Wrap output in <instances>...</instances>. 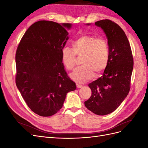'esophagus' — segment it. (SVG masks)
I'll use <instances>...</instances> for the list:
<instances>
[{"label":"esophagus","instance_id":"34e87169","mask_svg":"<svg viewBox=\"0 0 148 148\" xmlns=\"http://www.w3.org/2000/svg\"><path fill=\"white\" fill-rule=\"evenodd\" d=\"M77 88H82L83 86L82 84H78V83H77Z\"/></svg>","mask_w":148,"mask_h":148}]
</instances>
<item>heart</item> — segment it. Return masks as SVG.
Here are the masks:
<instances>
[{"label": "heart", "mask_w": 148, "mask_h": 148, "mask_svg": "<svg viewBox=\"0 0 148 148\" xmlns=\"http://www.w3.org/2000/svg\"><path fill=\"white\" fill-rule=\"evenodd\" d=\"M73 49L64 47L61 51V59L65 69L73 70L75 65L76 55H83V65L78 66L70 74L71 78L78 83H84L104 71L109 60V47L104 38L95 36L83 35L71 43Z\"/></svg>", "instance_id": "b5f03b06"}]
</instances>
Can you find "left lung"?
Returning <instances> with one entry per match:
<instances>
[{
	"label": "left lung",
	"mask_w": 148,
	"mask_h": 148,
	"mask_svg": "<svg viewBox=\"0 0 148 148\" xmlns=\"http://www.w3.org/2000/svg\"><path fill=\"white\" fill-rule=\"evenodd\" d=\"M95 25L102 28L108 39L109 60L102 77L88 84L92 94L84 105L94 114L105 115L117 109L128 95L133 58L127 36L117 23L106 19Z\"/></svg>",
	"instance_id": "8db88e82"
}]
</instances>
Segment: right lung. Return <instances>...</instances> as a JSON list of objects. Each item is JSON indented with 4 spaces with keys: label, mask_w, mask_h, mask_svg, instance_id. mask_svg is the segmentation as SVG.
<instances>
[{
    "label": "right lung",
    "mask_w": 148,
    "mask_h": 148,
    "mask_svg": "<svg viewBox=\"0 0 148 148\" xmlns=\"http://www.w3.org/2000/svg\"><path fill=\"white\" fill-rule=\"evenodd\" d=\"M71 24L41 20L26 31L17 47L15 82L29 109L42 117L56 114L66 94L77 88L68 77L61 51Z\"/></svg>",
    "instance_id": "1"
}]
</instances>
